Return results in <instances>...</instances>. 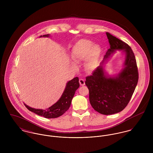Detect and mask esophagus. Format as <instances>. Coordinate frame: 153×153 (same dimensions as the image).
<instances>
[{
    "label": "esophagus",
    "mask_w": 153,
    "mask_h": 153,
    "mask_svg": "<svg viewBox=\"0 0 153 153\" xmlns=\"http://www.w3.org/2000/svg\"><path fill=\"white\" fill-rule=\"evenodd\" d=\"M79 84H80V85H81V86L85 85V81H84L83 79H79Z\"/></svg>",
    "instance_id": "34e87169"
}]
</instances>
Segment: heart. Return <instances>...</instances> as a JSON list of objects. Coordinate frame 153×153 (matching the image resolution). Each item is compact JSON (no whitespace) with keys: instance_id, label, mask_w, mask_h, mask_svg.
<instances>
[{"instance_id":"heart-1","label":"heart","mask_w":153,"mask_h":153,"mask_svg":"<svg viewBox=\"0 0 153 153\" xmlns=\"http://www.w3.org/2000/svg\"><path fill=\"white\" fill-rule=\"evenodd\" d=\"M100 55V46L86 39L79 41L73 48L72 52V58L74 62L79 63L87 61L86 68L90 71L95 70L99 65ZM74 65H76L75 64Z\"/></svg>"}]
</instances>
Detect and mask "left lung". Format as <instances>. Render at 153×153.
I'll list each match as a JSON object with an SVG mask.
<instances>
[{
    "label": "left lung",
    "instance_id": "1",
    "mask_svg": "<svg viewBox=\"0 0 153 153\" xmlns=\"http://www.w3.org/2000/svg\"><path fill=\"white\" fill-rule=\"evenodd\" d=\"M110 48L100 65L86 78L89 102L96 111L104 115L121 112L128 105L138 80V72L135 55L128 44L106 33ZM116 50L125 54L123 68L117 75L109 76L103 64Z\"/></svg>",
    "mask_w": 153,
    "mask_h": 153
}]
</instances>
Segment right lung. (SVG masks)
<instances>
[{"mask_svg": "<svg viewBox=\"0 0 153 153\" xmlns=\"http://www.w3.org/2000/svg\"><path fill=\"white\" fill-rule=\"evenodd\" d=\"M49 37V35H44L40 37ZM79 87V79L75 77L66 83L65 90L59 100L51 107L46 109H35L24 104L29 111L46 118H55L61 116L69 109L76 90Z\"/></svg>", "mask_w": 153, "mask_h": 153, "instance_id": "add662e5", "label": "right lung"}]
</instances>
